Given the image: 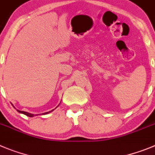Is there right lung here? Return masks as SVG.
<instances>
[{"mask_svg":"<svg viewBox=\"0 0 155 155\" xmlns=\"http://www.w3.org/2000/svg\"><path fill=\"white\" fill-rule=\"evenodd\" d=\"M58 106H59V105H58ZM58 106H57V107H58ZM53 110H54V109H53V110L50 111V112H44V113H43V115H46V114L50 113V112H53ZM17 112H18L19 113L24 114V115H27V116H29V117H34V116H36V115H34V114L29 113V112H24V111H20V110H17Z\"/></svg>","mask_w":155,"mask_h":155,"instance_id":"1","label":"right lung"}]
</instances>
